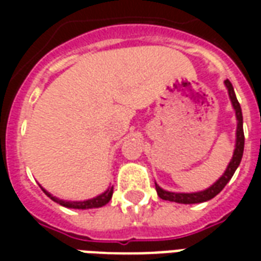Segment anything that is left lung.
<instances>
[{"instance_id": "left-lung-1", "label": "left lung", "mask_w": 261, "mask_h": 261, "mask_svg": "<svg viewBox=\"0 0 261 261\" xmlns=\"http://www.w3.org/2000/svg\"><path fill=\"white\" fill-rule=\"evenodd\" d=\"M225 85L228 88V92H229L230 102H232V106L235 109L236 113V120H238V128H236V145H235V152H233V156L230 159L228 168L225 170V173L218 180L214 183L213 186L208 187L207 190L198 193H172L166 192L164 189L155 183V187H156V193L158 196L162 198V200H168V201H175L180 202V204H197V202H204L211 200L214 197L217 196L225 186L226 183L230 180V177L233 176L235 170L238 169V166L241 164L242 156H243V148H245V134H243V117H242V109L241 105L236 99L235 91H233V86L230 84L229 81H225Z\"/></svg>"}]
</instances>
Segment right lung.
Returning <instances> with one entry per match:
<instances>
[{
	"mask_svg": "<svg viewBox=\"0 0 261 261\" xmlns=\"http://www.w3.org/2000/svg\"><path fill=\"white\" fill-rule=\"evenodd\" d=\"M43 192L46 193V194H47L53 201L59 202L60 205H63V207L76 208V210H88V208L103 207L105 204H108V202L110 201L112 196H113V187L108 189V190H106L105 193H102L100 196L95 197V198H91V200H86V201H63V200H60V198L53 197L50 193L46 192V190H43Z\"/></svg>",
	"mask_w": 261,
	"mask_h": 261,
	"instance_id": "obj_1",
	"label": "right lung"
}]
</instances>
